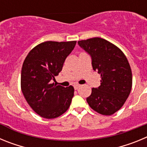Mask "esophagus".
Instances as JSON below:
<instances>
[{
	"label": "esophagus",
	"instance_id": "obj_1",
	"mask_svg": "<svg viewBox=\"0 0 147 147\" xmlns=\"http://www.w3.org/2000/svg\"><path fill=\"white\" fill-rule=\"evenodd\" d=\"M80 86H81V85H79V84H76V85H74V89H75V90H77L78 88H80Z\"/></svg>",
	"mask_w": 147,
	"mask_h": 147
}]
</instances>
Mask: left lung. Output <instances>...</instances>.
Segmentation results:
<instances>
[{"instance_id":"1","label":"left lung","mask_w":147,"mask_h":147,"mask_svg":"<svg viewBox=\"0 0 147 147\" xmlns=\"http://www.w3.org/2000/svg\"><path fill=\"white\" fill-rule=\"evenodd\" d=\"M78 43L91 56L93 69L102 79L98 88H92L87 102L96 112L113 115L121 108L131 92L132 76L129 62L119 48L105 39L93 37Z\"/></svg>"}]
</instances>
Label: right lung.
I'll return each instance as SVG.
<instances>
[{"label":"right lung","mask_w":147,"mask_h":147,"mask_svg":"<svg viewBox=\"0 0 147 147\" xmlns=\"http://www.w3.org/2000/svg\"><path fill=\"white\" fill-rule=\"evenodd\" d=\"M76 41H46L30 51L23 62L20 87L27 103L45 119H55L65 113L71 103L74 88L52 82L62 71Z\"/></svg>","instance_id":"right-lung-1"}]
</instances>
